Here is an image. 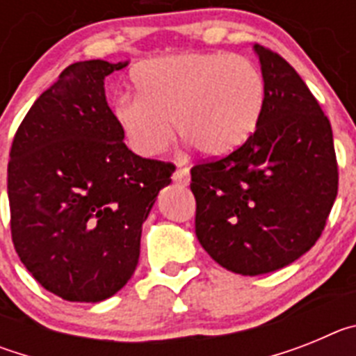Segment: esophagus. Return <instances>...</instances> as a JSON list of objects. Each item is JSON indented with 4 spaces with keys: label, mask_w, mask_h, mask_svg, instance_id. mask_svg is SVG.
I'll list each match as a JSON object with an SVG mask.
<instances>
[{
    "label": "esophagus",
    "mask_w": 356,
    "mask_h": 356,
    "mask_svg": "<svg viewBox=\"0 0 356 356\" xmlns=\"http://www.w3.org/2000/svg\"><path fill=\"white\" fill-rule=\"evenodd\" d=\"M172 180H175L176 185H180V187H187L188 181H191V175H188V169L187 168L176 169L175 175H172Z\"/></svg>",
    "instance_id": "34e87169"
}]
</instances>
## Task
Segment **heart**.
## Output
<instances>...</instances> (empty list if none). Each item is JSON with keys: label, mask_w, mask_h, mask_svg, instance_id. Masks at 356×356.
<instances>
[{"label": "heart", "mask_w": 356, "mask_h": 356, "mask_svg": "<svg viewBox=\"0 0 356 356\" xmlns=\"http://www.w3.org/2000/svg\"><path fill=\"white\" fill-rule=\"evenodd\" d=\"M137 96L118 97L114 119L135 153L155 156L171 144L172 122L201 155L234 153L254 134L266 106V80L250 58L181 53L139 64Z\"/></svg>", "instance_id": "b5f03b06"}]
</instances>
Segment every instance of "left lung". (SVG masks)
Segmentation results:
<instances>
[{
    "mask_svg": "<svg viewBox=\"0 0 356 356\" xmlns=\"http://www.w3.org/2000/svg\"><path fill=\"white\" fill-rule=\"evenodd\" d=\"M266 80L259 127L228 156L191 169L196 237L219 266L257 276L316 244L337 197L330 121L278 53L253 46Z\"/></svg>",
    "mask_w": 356,
    "mask_h": 356,
    "instance_id": "8db88e82",
    "label": "left lung"
}]
</instances>
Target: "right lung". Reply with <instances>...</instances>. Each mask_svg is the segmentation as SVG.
I'll list each match as a JSON object with an SVG mask.
<instances>
[{
  "instance_id": "add662e5",
  "label": "right lung",
  "mask_w": 356,
  "mask_h": 356,
  "mask_svg": "<svg viewBox=\"0 0 356 356\" xmlns=\"http://www.w3.org/2000/svg\"><path fill=\"white\" fill-rule=\"evenodd\" d=\"M127 65L65 67L12 143L6 188L14 248L31 276L65 301L97 303L128 284L143 222L175 171L122 143L105 78Z\"/></svg>"
}]
</instances>
